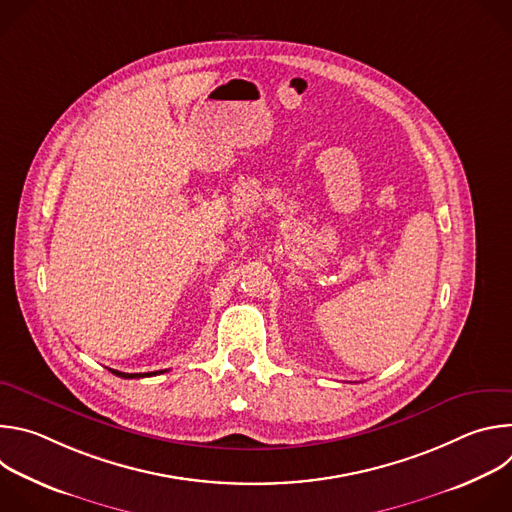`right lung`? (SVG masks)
<instances>
[{
    "label": "right lung",
    "instance_id": "1",
    "mask_svg": "<svg viewBox=\"0 0 512 512\" xmlns=\"http://www.w3.org/2000/svg\"><path fill=\"white\" fill-rule=\"evenodd\" d=\"M113 375H117V377H121V379H141V377H154V375H162L164 371H156V373H121V371H113V369H109Z\"/></svg>",
    "mask_w": 512,
    "mask_h": 512
}]
</instances>
